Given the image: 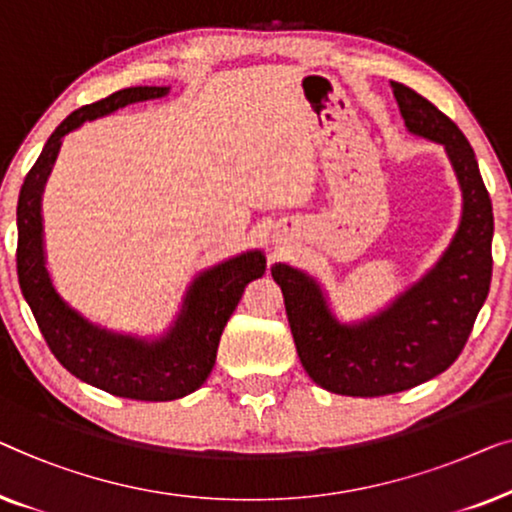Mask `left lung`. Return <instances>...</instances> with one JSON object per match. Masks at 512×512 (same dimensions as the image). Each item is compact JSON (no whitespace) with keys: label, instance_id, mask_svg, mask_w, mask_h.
Here are the masks:
<instances>
[{"label":"left lung","instance_id":"obj_1","mask_svg":"<svg viewBox=\"0 0 512 512\" xmlns=\"http://www.w3.org/2000/svg\"><path fill=\"white\" fill-rule=\"evenodd\" d=\"M392 90L408 132L441 143L462 187V220L448 250L390 306L352 325L336 318L313 276L271 266L306 373L345 397H385L443 373L469 341L492 280V199L473 148L429 99L394 81Z\"/></svg>","mask_w":512,"mask_h":512}]
</instances>
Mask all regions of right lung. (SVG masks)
Here are the masks:
<instances>
[{"mask_svg":"<svg viewBox=\"0 0 512 512\" xmlns=\"http://www.w3.org/2000/svg\"><path fill=\"white\" fill-rule=\"evenodd\" d=\"M167 92L169 88L157 85L125 88L67 115L50 134L18 197V283L50 352L83 383L136 401H174L199 390L211 376L222 329L239 306L243 290L266 271L262 250H248L201 271L187 290L174 325L157 338L99 327L55 290L43 250L41 197L60 153L62 136L83 122L127 104L160 99Z\"/></svg>","mask_w":512,"mask_h":512,"instance_id":"obj_1","label":"right lung"}]
</instances>
